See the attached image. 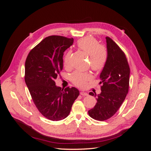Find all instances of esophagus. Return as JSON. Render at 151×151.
I'll use <instances>...</instances> for the list:
<instances>
[{
    "label": "esophagus",
    "mask_w": 151,
    "mask_h": 151,
    "mask_svg": "<svg viewBox=\"0 0 151 151\" xmlns=\"http://www.w3.org/2000/svg\"><path fill=\"white\" fill-rule=\"evenodd\" d=\"M80 94H81V95H82V96H88V93H85V92H81Z\"/></svg>",
    "instance_id": "34e87169"
}]
</instances>
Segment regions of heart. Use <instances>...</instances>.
I'll return each mask as SVG.
<instances>
[{"label": "heart", "instance_id": "heart-1", "mask_svg": "<svg viewBox=\"0 0 151 151\" xmlns=\"http://www.w3.org/2000/svg\"><path fill=\"white\" fill-rule=\"evenodd\" d=\"M77 47L89 55L91 66L93 70H100L104 67L107 60V51L103 46L99 45L97 40L91 37L82 38L77 42ZM70 53V52H68L65 57L64 65L65 67L69 65ZM90 78L91 76L88 73L79 71L73 72L70 76L72 83L79 87L84 86Z\"/></svg>", "mask_w": 151, "mask_h": 151}]
</instances>
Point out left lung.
Segmentation results:
<instances>
[{"instance_id":"left-lung-1","label":"left lung","mask_w":151,"mask_h":151,"mask_svg":"<svg viewBox=\"0 0 151 151\" xmlns=\"http://www.w3.org/2000/svg\"><path fill=\"white\" fill-rule=\"evenodd\" d=\"M107 60L100 74L102 84L99 94L89 93L96 96L97 102L89 109V116L95 120L104 121L113 116L124 101L129 91L130 68L125 55L109 37H106Z\"/></svg>"}]
</instances>
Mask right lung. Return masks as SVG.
<instances>
[{"mask_svg": "<svg viewBox=\"0 0 151 151\" xmlns=\"http://www.w3.org/2000/svg\"><path fill=\"white\" fill-rule=\"evenodd\" d=\"M74 39L50 36L31 50L25 62V83L39 111L48 119L58 121L70 112L79 95L76 88L64 90L56 86L55 80L63 68V52Z\"/></svg>", "mask_w": 151, "mask_h": 151, "instance_id": "right-lung-1", "label": "right lung"}]
</instances>
